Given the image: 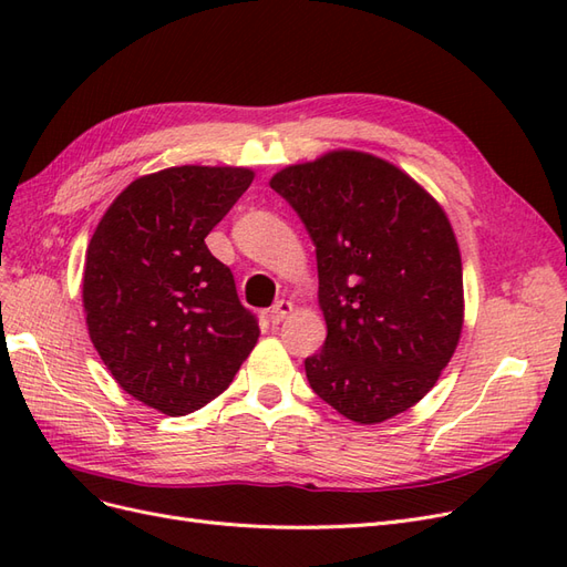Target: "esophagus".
Segmentation results:
<instances>
[{"label": "esophagus", "mask_w": 567, "mask_h": 567, "mask_svg": "<svg viewBox=\"0 0 567 567\" xmlns=\"http://www.w3.org/2000/svg\"><path fill=\"white\" fill-rule=\"evenodd\" d=\"M290 315H293V302L279 300V302H274V305H271V310H269V321H271V323H281V321H284V319H288Z\"/></svg>", "instance_id": "1"}]
</instances>
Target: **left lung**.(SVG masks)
<instances>
[{
  "label": "left lung",
  "instance_id": "left-lung-1",
  "mask_svg": "<svg viewBox=\"0 0 567 567\" xmlns=\"http://www.w3.org/2000/svg\"><path fill=\"white\" fill-rule=\"evenodd\" d=\"M269 186L317 246L323 348L305 359L319 398L381 423L425 398L463 326L456 236L440 203L400 167L362 151L288 165Z\"/></svg>",
  "mask_w": 567,
  "mask_h": 567
}]
</instances>
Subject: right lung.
<instances>
[{
  "label": "right lung",
  "mask_w": 567,
  "mask_h": 567,
  "mask_svg": "<svg viewBox=\"0 0 567 567\" xmlns=\"http://www.w3.org/2000/svg\"><path fill=\"white\" fill-rule=\"evenodd\" d=\"M248 167L182 165L134 179L87 246L82 305L117 385L167 416L215 400L260 326L205 236L244 196Z\"/></svg>",
  "instance_id": "1"
}]
</instances>
